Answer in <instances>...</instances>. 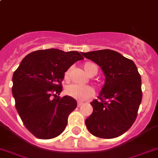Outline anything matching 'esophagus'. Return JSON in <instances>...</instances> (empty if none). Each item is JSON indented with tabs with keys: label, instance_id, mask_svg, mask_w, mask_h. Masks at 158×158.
<instances>
[{
	"label": "esophagus",
	"instance_id": "34e87169",
	"mask_svg": "<svg viewBox=\"0 0 158 158\" xmlns=\"http://www.w3.org/2000/svg\"><path fill=\"white\" fill-rule=\"evenodd\" d=\"M83 104V102H78V104H77V106L78 107H80V106H82Z\"/></svg>",
	"mask_w": 158,
	"mask_h": 158
}]
</instances>
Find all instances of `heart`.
<instances>
[{
	"label": "heart",
	"instance_id": "heart-1",
	"mask_svg": "<svg viewBox=\"0 0 158 158\" xmlns=\"http://www.w3.org/2000/svg\"><path fill=\"white\" fill-rule=\"evenodd\" d=\"M84 70L90 76H94L96 75L98 71L97 66L93 63H86L83 66ZM70 75V70H67L65 72V79L68 80ZM66 95L73 98V99L79 100V101H84L88 99L94 95V90L92 87L89 86H79L76 84H71L65 88Z\"/></svg>",
	"mask_w": 158,
	"mask_h": 158
}]
</instances>
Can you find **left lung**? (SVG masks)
I'll return each mask as SVG.
<instances>
[{
  "instance_id": "left-lung-1",
  "label": "left lung",
  "mask_w": 158,
  "mask_h": 158,
  "mask_svg": "<svg viewBox=\"0 0 158 158\" xmlns=\"http://www.w3.org/2000/svg\"><path fill=\"white\" fill-rule=\"evenodd\" d=\"M97 63L106 77L99 99L91 104L93 112L85 121L87 129L99 138H115L131 128L142 99L141 78L136 66L112 50L81 53Z\"/></svg>"
}]
</instances>
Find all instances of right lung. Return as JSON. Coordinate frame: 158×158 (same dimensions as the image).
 <instances>
[{
  "instance_id": "right-lung-1",
  "label": "right lung",
  "mask_w": 158,
  "mask_h": 158,
  "mask_svg": "<svg viewBox=\"0 0 158 158\" xmlns=\"http://www.w3.org/2000/svg\"><path fill=\"white\" fill-rule=\"evenodd\" d=\"M83 59L78 51L39 50L26 55L13 75L12 92L24 125L39 139L60 135L69 115L77 107L75 99L59 96L65 72Z\"/></svg>"
}]
</instances>
